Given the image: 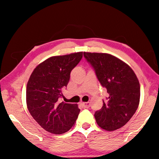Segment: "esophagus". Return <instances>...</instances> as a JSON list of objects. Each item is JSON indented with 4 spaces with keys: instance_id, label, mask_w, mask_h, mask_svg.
Listing matches in <instances>:
<instances>
[{
    "instance_id": "1",
    "label": "esophagus",
    "mask_w": 159,
    "mask_h": 159,
    "mask_svg": "<svg viewBox=\"0 0 159 159\" xmlns=\"http://www.w3.org/2000/svg\"><path fill=\"white\" fill-rule=\"evenodd\" d=\"M82 105L85 107V108H89L90 104V102H82Z\"/></svg>"
}]
</instances>
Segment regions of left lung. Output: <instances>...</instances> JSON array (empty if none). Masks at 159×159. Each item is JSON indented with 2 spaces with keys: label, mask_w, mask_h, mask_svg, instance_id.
Listing matches in <instances>:
<instances>
[{
  "label": "left lung",
  "mask_w": 159,
  "mask_h": 159,
  "mask_svg": "<svg viewBox=\"0 0 159 159\" xmlns=\"http://www.w3.org/2000/svg\"><path fill=\"white\" fill-rule=\"evenodd\" d=\"M83 55L109 94L102 109L95 113L96 122L106 130L119 129L129 121L138 108L140 98L138 79L130 66L114 55L85 52Z\"/></svg>",
  "instance_id": "left-lung-1"
}]
</instances>
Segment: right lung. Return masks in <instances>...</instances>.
<instances>
[{
    "instance_id": "1",
    "label": "right lung",
    "mask_w": 159,
    "mask_h": 159,
    "mask_svg": "<svg viewBox=\"0 0 159 159\" xmlns=\"http://www.w3.org/2000/svg\"><path fill=\"white\" fill-rule=\"evenodd\" d=\"M83 57V52L53 56L39 64L26 85V99L29 113L41 127L60 134L74 125L80 109L77 104L60 102L61 89L66 87L70 73Z\"/></svg>"
}]
</instances>
